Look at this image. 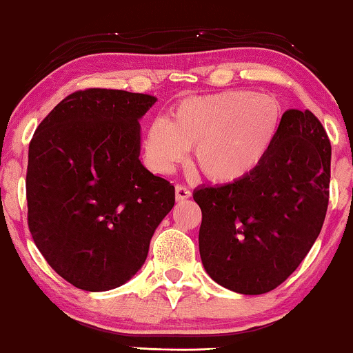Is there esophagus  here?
Returning <instances> with one entry per match:
<instances>
[{"label":"esophagus","mask_w":353,"mask_h":353,"mask_svg":"<svg viewBox=\"0 0 353 353\" xmlns=\"http://www.w3.org/2000/svg\"><path fill=\"white\" fill-rule=\"evenodd\" d=\"M175 197H176V201H185V199H188V197H191L190 188L185 185H176Z\"/></svg>","instance_id":"34e87169"}]
</instances>
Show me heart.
<instances>
[{
	"label": "heart",
	"mask_w": 353,
	"mask_h": 353,
	"mask_svg": "<svg viewBox=\"0 0 353 353\" xmlns=\"http://www.w3.org/2000/svg\"><path fill=\"white\" fill-rule=\"evenodd\" d=\"M281 108L268 94L250 90L190 98L172 120L149 125L144 146L161 172H172L194 148L197 167L212 181L243 180L257 168L276 139Z\"/></svg>",
	"instance_id": "heart-1"
}]
</instances>
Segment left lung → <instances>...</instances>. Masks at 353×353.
<instances>
[{
    "label": "left lung",
    "mask_w": 353,
    "mask_h": 353,
    "mask_svg": "<svg viewBox=\"0 0 353 353\" xmlns=\"http://www.w3.org/2000/svg\"><path fill=\"white\" fill-rule=\"evenodd\" d=\"M331 143L310 110L283 114L272 149L243 180L194 191L199 252L209 276L257 296L291 276L312 249L330 202Z\"/></svg>",
    "instance_id": "1"
}]
</instances>
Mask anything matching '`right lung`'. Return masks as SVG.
<instances>
[{
  "label": "right lung",
  "mask_w": 353,
  "mask_h": 353,
  "mask_svg": "<svg viewBox=\"0 0 353 353\" xmlns=\"http://www.w3.org/2000/svg\"><path fill=\"white\" fill-rule=\"evenodd\" d=\"M157 98L88 88L62 99L28 146V230L54 272L83 291L141 268L175 188L139 161V122Z\"/></svg>",
  "instance_id": "1"
}]
</instances>
